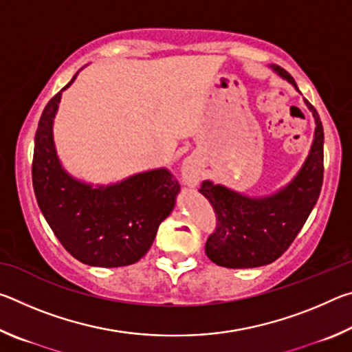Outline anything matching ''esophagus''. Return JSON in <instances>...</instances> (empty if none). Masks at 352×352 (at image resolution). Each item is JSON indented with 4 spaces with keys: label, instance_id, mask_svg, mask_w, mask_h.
<instances>
[{
    "label": "esophagus",
    "instance_id": "esophagus-1",
    "mask_svg": "<svg viewBox=\"0 0 352 352\" xmlns=\"http://www.w3.org/2000/svg\"><path fill=\"white\" fill-rule=\"evenodd\" d=\"M201 177V163L197 157H188L184 158L182 164V178L183 183L188 186L194 188L197 186Z\"/></svg>",
    "mask_w": 352,
    "mask_h": 352
}]
</instances>
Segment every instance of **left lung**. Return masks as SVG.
I'll use <instances>...</instances> for the list:
<instances>
[{"label": "left lung", "mask_w": 352, "mask_h": 352, "mask_svg": "<svg viewBox=\"0 0 352 352\" xmlns=\"http://www.w3.org/2000/svg\"><path fill=\"white\" fill-rule=\"evenodd\" d=\"M273 73L300 93L287 71L269 65ZM315 121L314 141L301 169L285 186L262 197H250L223 184L205 180L199 189L217 214V228L208 237L205 252L226 269H253L276 261L290 247L317 204L323 184L324 133L320 116L305 99Z\"/></svg>", "instance_id": "obj_1"}]
</instances>
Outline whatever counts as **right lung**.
Segmentation results:
<instances>
[{"mask_svg": "<svg viewBox=\"0 0 352 352\" xmlns=\"http://www.w3.org/2000/svg\"><path fill=\"white\" fill-rule=\"evenodd\" d=\"M77 74L41 113L32 162L35 199L57 239L77 261L105 269L135 264L174 210L180 183L166 168L111 184L87 183L63 168L54 142V118L62 93Z\"/></svg>", "mask_w": 352, "mask_h": 352, "instance_id": "obj_1", "label": "right lung"}]
</instances>
